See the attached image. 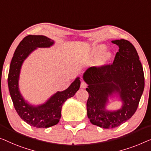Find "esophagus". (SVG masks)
I'll return each instance as SVG.
<instances>
[{
	"label": "esophagus",
	"mask_w": 151,
	"mask_h": 151,
	"mask_svg": "<svg viewBox=\"0 0 151 151\" xmlns=\"http://www.w3.org/2000/svg\"><path fill=\"white\" fill-rule=\"evenodd\" d=\"M87 84L86 83H85V82H83V81H82L81 82V89H85V88H86L87 87Z\"/></svg>",
	"instance_id": "esophagus-1"
}]
</instances>
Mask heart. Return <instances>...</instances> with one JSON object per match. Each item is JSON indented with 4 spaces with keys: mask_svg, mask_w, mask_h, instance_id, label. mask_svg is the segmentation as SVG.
I'll return each mask as SVG.
<instances>
[{
    "mask_svg": "<svg viewBox=\"0 0 151 151\" xmlns=\"http://www.w3.org/2000/svg\"><path fill=\"white\" fill-rule=\"evenodd\" d=\"M105 49L106 45L103 44L96 45L90 49V55L96 58L93 61V66L96 68H100L106 66L112 60V53L111 51Z\"/></svg>",
    "mask_w": 151,
    "mask_h": 151,
    "instance_id": "heart-1",
    "label": "heart"
}]
</instances>
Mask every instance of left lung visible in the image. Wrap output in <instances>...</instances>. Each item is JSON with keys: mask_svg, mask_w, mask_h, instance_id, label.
I'll use <instances>...</instances> for the list:
<instances>
[{"mask_svg": "<svg viewBox=\"0 0 151 151\" xmlns=\"http://www.w3.org/2000/svg\"><path fill=\"white\" fill-rule=\"evenodd\" d=\"M111 42L119 47L113 64L90 67L83 75L88 85L87 116L92 124L104 129L119 127L134 115L145 88L143 68L133 45L124 39ZM114 98L122 106L109 110V100Z\"/></svg>", "mask_w": 151, "mask_h": 151, "instance_id": "left-lung-1", "label": "left lung"}]
</instances>
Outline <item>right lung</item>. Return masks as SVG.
<instances>
[{"label": "right lung", "instance_id": "1", "mask_svg": "<svg viewBox=\"0 0 151 151\" xmlns=\"http://www.w3.org/2000/svg\"><path fill=\"white\" fill-rule=\"evenodd\" d=\"M54 44L55 40L45 36H27L15 49L9 67L8 86L15 109L22 120L37 128H47L58 124L62 116L63 104L68 98L75 96L81 85L80 77H76L68 88L58 91L39 104H31L22 95L19 81L24 61L37 48H49Z\"/></svg>", "mask_w": 151, "mask_h": 151}]
</instances>
